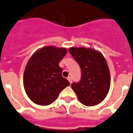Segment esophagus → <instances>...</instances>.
Returning <instances> with one entry per match:
<instances>
[{
    "instance_id": "1",
    "label": "esophagus",
    "mask_w": 133,
    "mask_h": 133,
    "mask_svg": "<svg viewBox=\"0 0 133 133\" xmlns=\"http://www.w3.org/2000/svg\"><path fill=\"white\" fill-rule=\"evenodd\" d=\"M67 79L68 80H69V83H72V78L71 77H67Z\"/></svg>"
}]
</instances>
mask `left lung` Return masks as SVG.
<instances>
[{"mask_svg": "<svg viewBox=\"0 0 133 133\" xmlns=\"http://www.w3.org/2000/svg\"><path fill=\"white\" fill-rule=\"evenodd\" d=\"M70 54L80 66L81 80L71 87L83 105L92 106L104 100L110 85L107 62L102 54L91 48H71Z\"/></svg>", "mask_w": 133, "mask_h": 133, "instance_id": "left-lung-1", "label": "left lung"}]
</instances>
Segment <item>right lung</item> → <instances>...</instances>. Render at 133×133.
Segmentation results:
<instances>
[{
  "instance_id": "obj_1",
  "label": "right lung",
  "mask_w": 133,
  "mask_h": 133,
  "mask_svg": "<svg viewBox=\"0 0 133 133\" xmlns=\"http://www.w3.org/2000/svg\"><path fill=\"white\" fill-rule=\"evenodd\" d=\"M66 52L65 48L46 46L30 58L25 69L23 83L26 94L35 104H52L61 91L70 85L62 77V69L58 65Z\"/></svg>"
}]
</instances>
